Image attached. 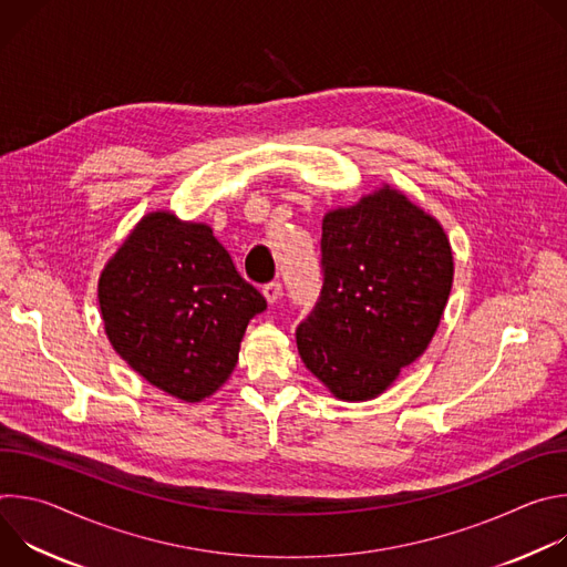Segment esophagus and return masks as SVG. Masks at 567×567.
I'll use <instances>...</instances> for the list:
<instances>
[{
	"mask_svg": "<svg viewBox=\"0 0 567 567\" xmlns=\"http://www.w3.org/2000/svg\"><path fill=\"white\" fill-rule=\"evenodd\" d=\"M262 293H265V298H267L269 305H276V302L280 300V296H282V285H280V282H269V285L262 289Z\"/></svg>",
	"mask_w": 567,
	"mask_h": 567,
	"instance_id": "obj_1",
	"label": "esophagus"
}]
</instances>
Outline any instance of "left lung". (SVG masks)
Returning a JSON list of instances; mask_svg holds the SVG:
<instances>
[{"mask_svg": "<svg viewBox=\"0 0 567 567\" xmlns=\"http://www.w3.org/2000/svg\"><path fill=\"white\" fill-rule=\"evenodd\" d=\"M322 282L296 330L305 368L341 401L383 394L431 346L453 287L442 224L381 184L322 217Z\"/></svg>", "mask_w": 567, "mask_h": 567, "instance_id": "1", "label": "left lung"}]
</instances>
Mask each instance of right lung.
Instances as JSON below:
<instances>
[{
  "label": "right lung",
  "instance_id": "obj_1",
  "mask_svg": "<svg viewBox=\"0 0 567 567\" xmlns=\"http://www.w3.org/2000/svg\"><path fill=\"white\" fill-rule=\"evenodd\" d=\"M99 305L114 352L186 403L228 381L249 320L267 309L208 224L164 208L143 215L107 260Z\"/></svg>",
  "mask_w": 567,
  "mask_h": 567
}]
</instances>
